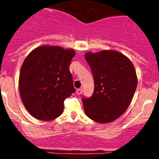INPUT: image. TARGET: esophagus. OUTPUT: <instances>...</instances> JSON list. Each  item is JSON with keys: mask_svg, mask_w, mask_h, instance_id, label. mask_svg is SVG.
Segmentation results:
<instances>
[{"mask_svg": "<svg viewBox=\"0 0 159 159\" xmlns=\"http://www.w3.org/2000/svg\"><path fill=\"white\" fill-rule=\"evenodd\" d=\"M82 92H83V90H82V88L77 89V90H76V93H77L78 95H81L82 93Z\"/></svg>", "mask_w": 159, "mask_h": 159, "instance_id": "esophagus-1", "label": "esophagus"}]
</instances>
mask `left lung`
I'll use <instances>...</instances> for the list:
<instances>
[{"label": "left lung", "mask_w": 159, "mask_h": 159, "mask_svg": "<svg viewBox=\"0 0 159 159\" xmlns=\"http://www.w3.org/2000/svg\"><path fill=\"white\" fill-rule=\"evenodd\" d=\"M85 59L94 79L90 98H82L86 114L107 123L120 117L132 102L138 84L136 72L129 58L116 51L87 52Z\"/></svg>", "instance_id": "8db88e82"}]
</instances>
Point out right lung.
<instances>
[{
	"label": "right lung",
	"instance_id": "obj_1",
	"mask_svg": "<svg viewBox=\"0 0 159 159\" xmlns=\"http://www.w3.org/2000/svg\"><path fill=\"white\" fill-rule=\"evenodd\" d=\"M75 52L59 46L39 47L27 55L19 75L22 102L33 116L52 120L63 113L64 100L75 92L69 65Z\"/></svg>",
	"mask_w": 159,
	"mask_h": 159
}]
</instances>
